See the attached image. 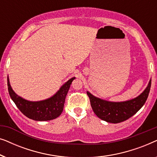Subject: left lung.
Returning a JSON list of instances; mask_svg holds the SVG:
<instances>
[{
  "mask_svg": "<svg viewBox=\"0 0 157 157\" xmlns=\"http://www.w3.org/2000/svg\"><path fill=\"white\" fill-rule=\"evenodd\" d=\"M151 80L146 89L134 99L123 102H111L101 99L87 91L91 106L99 119L109 123L117 124L126 121L134 116L145 104L149 96Z\"/></svg>",
  "mask_w": 157,
  "mask_h": 157,
  "instance_id": "left-lung-1",
  "label": "left lung"
}]
</instances>
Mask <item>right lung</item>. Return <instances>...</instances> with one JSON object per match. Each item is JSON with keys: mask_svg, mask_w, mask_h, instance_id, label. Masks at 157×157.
Masks as SVG:
<instances>
[{"mask_svg": "<svg viewBox=\"0 0 157 157\" xmlns=\"http://www.w3.org/2000/svg\"><path fill=\"white\" fill-rule=\"evenodd\" d=\"M74 79L75 77L69 79L52 97L40 101H30L17 95L10 86L8 77V89L11 99L25 117L35 121H49L61 114L66 96Z\"/></svg>", "mask_w": 157, "mask_h": 157, "instance_id": "obj_1", "label": "right lung"}]
</instances>
